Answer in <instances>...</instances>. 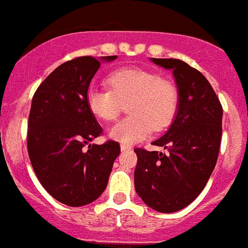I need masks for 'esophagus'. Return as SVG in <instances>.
<instances>
[{
    "instance_id": "esophagus-1",
    "label": "esophagus",
    "mask_w": 248,
    "mask_h": 248,
    "mask_svg": "<svg viewBox=\"0 0 248 248\" xmlns=\"http://www.w3.org/2000/svg\"><path fill=\"white\" fill-rule=\"evenodd\" d=\"M120 149H122L123 152H124V151H129V149H132V147L126 146V144H122V146H120Z\"/></svg>"
}]
</instances>
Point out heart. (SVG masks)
<instances>
[{
  "mask_svg": "<svg viewBox=\"0 0 248 248\" xmlns=\"http://www.w3.org/2000/svg\"><path fill=\"white\" fill-rule=\"evenodd\" d=\"M110 90L90 87L86 92V105L96 119L111 122L127 102L130 114L112 125L110 138L122 144H134L151 134L161 132L172 123L179 109L177 86L148 69L129 67L114 71L108 77Z\"/></svg>",
  "mask_w": 248,
  "mask_h": 248,
  "instance_id": "1",
  "label": "heart"
}]
</instances>
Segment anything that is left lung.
Wrapping results in <instances>:
<instances>
[{
    "mask_svg": "<svg viewBox=\"0 0 248 248\" xmlns=\"http://www.w3.org/2000/svg\"><path fill=\"white\" fill-rule=\"evenodd\" d=\"M172 69L180 101L172 125L153 142L167 153L136 148V191L161 213L184 209L205 187L216 167L222 139L223 109L208 79L180 59L152 58Z\"/></svg>",
    "mask_w": 248,
    "mask_h": 248,
    "instance_id": "left-lung-1",
    "label": "left lung"
}]
</instances>
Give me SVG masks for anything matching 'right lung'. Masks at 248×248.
<instances>
[{
  "instance_id": "1",
  "label": "right lung",
  "mask_w": 248,
  "mask_h": 248,
  "mask_svg": "<svg viewBox=\"0 0 248 248\" xmlns=\"http://www.w3.org/2000/svg\"><path fill=\"white\" fill-rule=\"evenodd\" d=\"M114 61L116 55L102 57ZM100 68L93 57L64 62L32 96L28 122V152L34 172L55 200L82 206L104 193L119 143L90 144L102 129L86 105V92Z\"/></svg>"
}]
</instances>
